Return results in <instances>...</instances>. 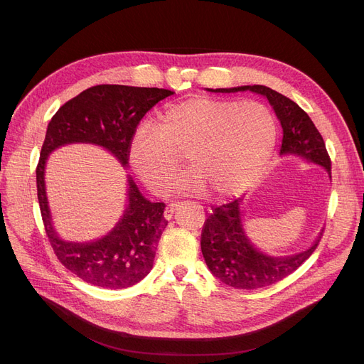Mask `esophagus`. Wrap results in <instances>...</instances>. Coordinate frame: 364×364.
Wrapping results in <instances>:
<instances>
[{
  "instance_id": "34e87169",
  "label": "esophagus",
  "mask_w": 364,
  "mask_h": 364,
  "mask_svg": "<svg viewBox=\"0 0 364 364\" xmlns=\"http://www.w3.org/2000/svg\"><path fill=\"white\" fill-rule=\"evenodd\" d=\"M180 205H181L180 202H172V203H169V205L166 206V209H165V213H164L165 220H171L172 215H174V213H176V209H177Z\"/></svg>"
}]
</instances>
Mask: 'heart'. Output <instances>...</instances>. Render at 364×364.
<instances>
[{"label":"heart","mask_w":364,"mask_h":364,"mask_svg":"<svg viewBox=\"0 0 364 364\" xmlns=\"http://www.w3.org/2000/svg\"><path fill=\"white\" fill-rule=\"evenodd\" d=\"M276 140V119L267 106L196 97L169 107L161 125L141 124L131 139L128 161L150 190L165 193L186 155L193 168L178 181V190L213 188L218 198H232L259 177Z\"/></svg>","instance_id":"obj_1"}]
</instances>
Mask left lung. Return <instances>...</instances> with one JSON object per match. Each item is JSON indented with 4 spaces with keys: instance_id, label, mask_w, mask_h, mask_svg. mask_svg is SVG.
<instances>
[{
    "instance_id": "1",
    "label": "left lung",
    "mask_w": 364,
    "mask_h": 364,
    "mask_svg": "<svg viewBox=\"0 0 364 364\" xmlns=\"http://www.w3.org/2000/svg\"><path fill=\"white\" fill-rule=\"evenodd\" d=\"M211 92L251 91L269 100L283 129L280 156H296L305 162L328 171L331 178V159L326 146L316 125L295 102L265 85H242L233 88H208ZM243 198L213 209L203 224L200 247L211 273L223 283L236 289H259L277 283L294 273L314 252L321 232L314 242L292 255H269L252 243L246 235Z\"/></svg>"
}]
</instances>
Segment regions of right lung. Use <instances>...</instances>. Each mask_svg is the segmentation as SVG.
<instances>
[{"mask_svg": "<svg viewBox=\"0 0 364 364\" xmlns=\"http://www.w3.org/2000/svg\"><path fill=\"white\" fill-rule=\"evenodd\" d=\"M174 91L129 85H95L65 103L51 118L36 166V190L46 233L60 262L87 283L125 289L143 280L153 267L168 225L164 202H150L127 176L125 209L110 232L88 242L65 240L57 233L46 190L51 153L68 144H94L107 150L124 169L128 149L144 114Z\"/></svg>", "mask_w": 364, "mask_h": 364, "instance_id": "right-lung-1", "label": "right lung"}]
</instances>
